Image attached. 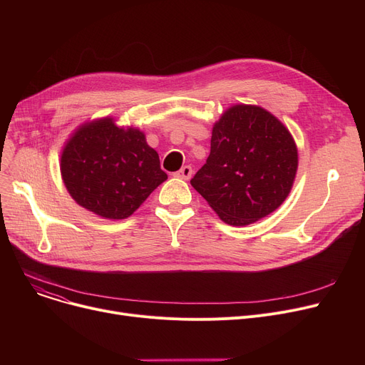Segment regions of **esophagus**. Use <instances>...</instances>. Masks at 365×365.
Here are the masks:
<instances>
[{"instance_id":"1","label":"esophagus","mask_w":365,"mask_h":365,"mask_svg":"<svg viewBox=\"0 0 365 365\" xmlns=\"http://www.w3.org/2000/svg\"><path fill=\"white\" fill-rule=\"evenodd\" d=\"M175 176L179 178V179H183V180H189L190 176H192V167H190V165L182 167L179 171L175 173Z\"/></svg>"}]
</instances>
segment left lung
Masks as SVG:
<instances>
[{
	"mask_svg": "<svg viewBox=\"0 0 365 365\" xmlns=\"http://www.w3.org/2000/svg\"><path fill=\"white\" fill-rule=\"evenodd\" d=\"M297 165L289 128L269 110L240 103L215 123L210 155L190 185L225 223L245 226L285 201Z\"/></svg>",
	"mask_w": 365,
	"mask_h": 365,
	"instance_id": "1",
	"label": "left lung"
}]
</instances>
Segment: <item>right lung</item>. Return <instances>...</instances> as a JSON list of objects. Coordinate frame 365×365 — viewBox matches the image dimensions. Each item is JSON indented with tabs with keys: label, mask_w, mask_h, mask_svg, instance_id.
<instances>
[{
	"label": "right lung",
	"mask_w": 365,
	"mask_h": 365,
	"mask_svg": "<svg viewBox=\"0 0 365 365\" xmlns=\"http://www.w3.org/2000/svg\"><path fill=\"white\" fill-rule=\"evenodd\" d=\"M61 175L76 204L109 220L130 217L167 180L145 133L110 117L87 121L71 134Z\"/></svg>",
	"instance_id": "add662e5"
}]
</instances>
